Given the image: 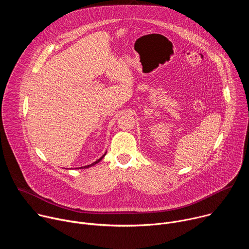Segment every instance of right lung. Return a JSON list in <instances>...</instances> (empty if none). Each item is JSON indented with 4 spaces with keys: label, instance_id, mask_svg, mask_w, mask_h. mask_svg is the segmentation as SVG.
Returning <instances> with one entry per match:
<instances>
[{
    "label": "right lung",
    "instance_id": "obj_1",
    "mask_svg": "<svg viewBox=\"0 0 249 249\" xmlns=\"http://www.w3.org/2000/svg\"><path fill=\"white\" fill-rule=\"evenodd\" d=\"M103 158H104V156H103V157H101L99 160H97L95 162H93V163H91V164H89V165H86V166H82V167H80V168H87V167H89V166H91V165H94V164H96L97 162H99Z\"/></svg>",
    "mask_w": 249,
    "mask_h": 249
}]
</instances>
